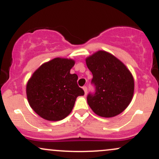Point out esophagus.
I'll return each mask as SVG.
<instances>
[{
	"label": "esophagus",
	"mask_w": 159,
	"mask_h": 159,
	"mask_svg": "<svg viewBox=\"0 0 159 159\" xmlns=\"http://www.w3.org/2000/svg\"><path fill=\"white\" fill-rule=\"evenodd\" d=\"M83 90H84V93H85V95L87 93V87H86V86H84V87H83Z\"/></svg>",
	"instance_id": "1"
}]
</instances>
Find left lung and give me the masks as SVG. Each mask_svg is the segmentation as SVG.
Instances as JSON below:
<instances>
[{
	"mask_svg": "<svg viewBox=\"0 0 159 159\" xmlns=\"http://www.w3.org/2000/svg\"><path fill=\"white\" fill-rule=\"evenodd\" d=\"M93 74L94 95L89 94L87 103L96 115L114 117L121 114L132 102L134 81L132 72L111 53L99 50L86 57Z\"/></svg>",
	"mask_w": 159,
	"mask_h": 159,
	"instance_id": "obj_1",
	"label": "left lung"
}]
</instances>
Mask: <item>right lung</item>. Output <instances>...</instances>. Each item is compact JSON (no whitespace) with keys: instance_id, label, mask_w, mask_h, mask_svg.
I'll use <instances>...</instances> for the list:
<instances>
[{"instance_id":"add662e5","label":"right lung","mask_w":159,"mask_h":159,"mask_svg":"<svg viewBox=\"0 0 159 159\" xmlns=\"http://www.w3.org/2000/svg\"><path fill=\"white\" fill-rule=\"evenodd\" d=\"M73 59L56 57L43 63L26 86L27 101L40 117L59 121L72 112L78 96L84 92L78 86V75L70 70Z\"/></svg>"}]
</instances>
